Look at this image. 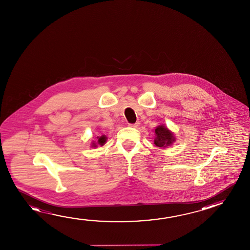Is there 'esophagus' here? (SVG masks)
I'll return each instance as SVG.
<instances>
[{
	"label": "esophagus",
	"mask_w": 250,
	"mask_h": 250,
	"mask_svg": "<svg viewBox=\"0 0 250 250\" xmlns=\"http://www.w3.org/2000/svg\"><path fill=\"white\" fill-rule=\"evenodd\" d=\"M139 125V122H137V123L135 124H129V126L133 127V128H137Z\"/></svg>",
	"instance_id": "esophagus-1"
}]
</instances>
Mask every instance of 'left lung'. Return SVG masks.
I'll return each instance as SVG.
<instances>
[{"mask_svg": "<svg viewBox=\"0 0 250 250\" xmlns=\"http://www.w3.org/2000/svg\"><path fill=\"white\" fill-rule=\"evenodd\" d=\"M156 138L154 139V144L156 146L160 148H165L169 146L175 142V137L172 131L168 130L167 127L164 125H159L155 129Z\"/></svg>", "mask_w": 250, "mask_h": 250, "instance_id": "1", "label": "left lung"}]
</instances>
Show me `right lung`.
<instances>
[{
	"mask_svg": "<svg viewBox=\"0 0 250 250\" xmlns=\"http://www.w3.org/2000/svg\"><path fill=\"white\" fill-rule=\"evenodd\" d=\"M97 139H98V144H99L100 146H104V145L105 144V142H106L107 138L104 135H102L101 137H98ZM92 146L96 147L97 145L95 143H92Z\"/></svg>",
	"mask_w": 250,
	"mask_h": 250,
	"instance_id": "right-lung-1",
	"label": "right lung"
}]
</instances>
